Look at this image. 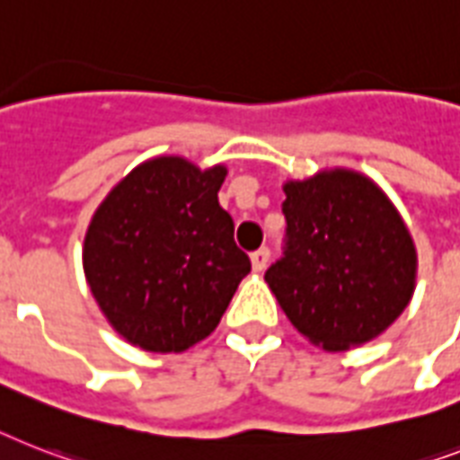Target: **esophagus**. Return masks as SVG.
<instances>
[{
	"instance_id": "1",
	"label": "esophagus",
	"mask_w": 460,
	"mask_h": 460,
	"mask_svg": "<svg viewBox=\"0 0 460 460\" xmlns=\"http://www.w3.org/2000/svg\"><path fill=\"white\" fill-rule=\"evenodd\" d=\"M269 257H271V250H269L267 245H262L260 250H255V252L250 255V260H252V269H255V271H262V269L267 267Z\"/></svg>"
}]
</instances>
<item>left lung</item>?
Instances as JSON below:
<instances>
[{
	"label": "left lung",
	"mask_w": 460,
	"mask_h": 460,
	"mask_svg": "<svg viewBox=\"0 0 460 460\" xmlns=\"http://www.w3.org/2000/svg\"><path fill=\"white\" fill-rule=\"evenodd\" d=\"M283 191V255L264 281L305 338L328 352L364 345L413 295L416 250L404 222L357 172H321Z\"/></svg>",
	"instance_id": "1"
}]
</instances>
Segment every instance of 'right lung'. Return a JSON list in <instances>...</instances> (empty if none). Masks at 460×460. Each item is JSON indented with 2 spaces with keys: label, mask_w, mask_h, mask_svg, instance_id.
<instances>
[{
  "label": "right lung",
  "mask_w": 460,
  "mask_h": 460,
  "mask_svg": "<svg viewBox=\"0 0 460 460\" xmlns=\"http://www.w3.org/2000/svg\"><path fill=\"white\" fill-rule=\"evenodd\" d=\"M226 170L184 158L132 170L99 205L84 274L101 312L146 352H184L217 328L250 257L217 200Z\"/></svg>",
  "instance_id": "right-lung-1"
}]
</instances>
